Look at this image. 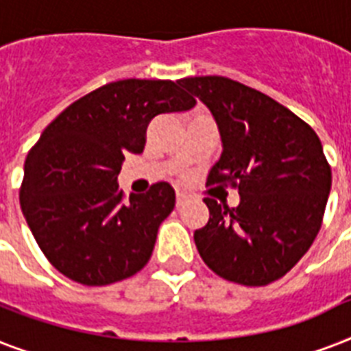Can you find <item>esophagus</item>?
<instances>
[{
	"label": "esophagus",
	"instance_id": "34e87169",
	"mask_svg": "<svg viewBox=\"0 0 351 351\" xmlns=\"http://www.w3.org/2000/svg\"><path fill=\"white\" fill-rule=\"evenodd\" d=\"M186 202H187L186 195L180 191H176V208H182V206H184Z\"/></svg>",
	"mask_w": 351,
	"mask_h": 351
}]
</instances>
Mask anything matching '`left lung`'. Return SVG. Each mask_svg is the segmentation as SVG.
Segmentation results:
<instances>
[{"label":"left lung","instance_id":"8db88e82","mask_svg":"<svg viewBox=\"0 0 351 351\" xmlns=\"http://www.w3.org/2000/svg\"><path fill=\"white\" fill-rule=\"evenodd\" d=\"M178 84L209 107L222 138L206 184H228L240 195L237 208L204 198L209 220L195 231L198 253L230 282L278 280L321 230L332 189L321 140L289 109L240 82L195 76Z\"/></svg>","mask_w":351,"mask_h":351}]
</instances>
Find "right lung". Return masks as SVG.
Returning a JSON list of instances; mask_svg holds the SVG:
<instances>
[{"mask_svg":"<svg viewBox=\"0 0 351 351\" xmlns=\"http://www.w3.org/2000/svg\"><path fill=\"white\" fill-rule=\"evenodd\" d=\"M176 84L131 78L101 85L60 112L27 154L21 211L43 255L74 282H118L151 258L175 191L156 182L125 200L117 180L123 154L143 151L154 117L195 107Z\"/></svg>","mask_w":351,"mask_h":351,"instance_id":"1","label":"right lung"}]
</instances>
